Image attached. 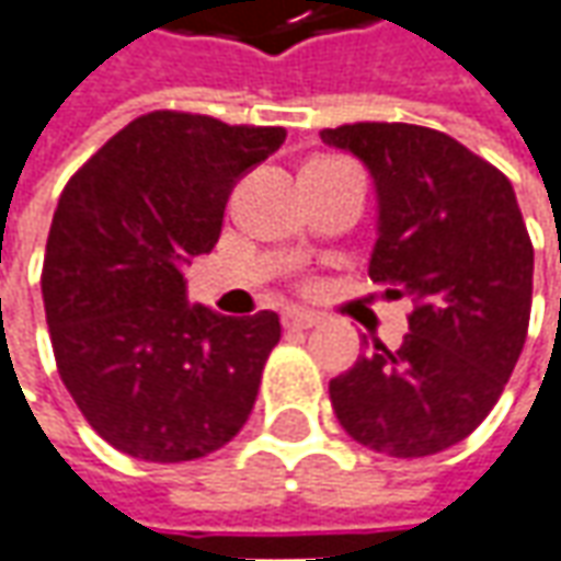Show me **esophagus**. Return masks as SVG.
Returning a JSON list of instances; mask_svg holds the SVG:
<instances>
[{
  "mask_svg": "<svg viewBox=\"0 0 561 561\" xmlns=\"http://www.w3.org/2000/svg\"><path fill=\"white\" fill-rule=\"evenodd\" d=\"M282 325H285L288 331L312 329V325H319V316L307 310H285L282 312Z\"/></svg>",
  "mask_w": 561,
  "mask_h": 561,
  "instance_id": "obj_1",
  "label": "esophagus"
}]
</instances>
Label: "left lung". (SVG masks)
Listing matches in <instances>:
<instances>
[{"label":"left lung","instance_id":"8db88e82","mask_svg":"<svg viewBox=\"0 0 561 561\" xmlns=\"http://www.w3.org/2000/svg\"><path fill=\"white\" fill-rule=\"evenodd\" d=\"M322 140L359 156L375 178L368 276L414 300L405 341H375L334 377L331 409L380 455L445 451L497 405L528 334L535 249L513 184L424 125L353 122Z\"/></svg>","mask_w":561,"mask_h":561}]
</instances>
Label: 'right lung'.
I'll list each match as a JSON object with an SVG mask.
<instances>
[{
    "mask_svg": "<svg viewBox=\"0 0 561 561\" xmlns=\"http://www.w3.org/2000/svg\"><path fill=\"white\" fill-rule=\"evenodd\" d=\"M285 128L152 110L64 186L42 300L57 375L91 430L152 463L196 460L245 426L279 316L186 304L181 264L220 239L232 184Z\"/></svg>",
    "mask_w": 561,
    "mask_h": 561,
    "instance_id": "obj_1",
    "label": "right lung"
}]
</instances>
